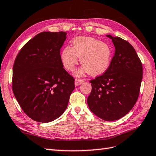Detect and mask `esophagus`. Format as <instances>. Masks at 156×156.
<instances>
[{"mask_svg": "<svg viewBox=\"0 0 156 156\" xmlns=\"http://www.w3.org/2000/svg\"><path fill=\"white\" fill-rule=\"evenodd\" d=\"M83 81H84V80H83V79H78V78L75 79V85H76V86H78V85H81Z\"/></svg>", "mask_w": 156, "mask_h": 156, "instance_id": "34e87169", "label": "esophagus"}]
</instances>
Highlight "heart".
<instances>
[{"mask_svg":"<svg viewBox=\"0 0 156 156\" xmlns=\"http://www.w3.org/2000/svg\"><path fill=\"white\" fill-rule=\"evenodd\" d=\"M79 57L83 67L81 72L87 71L91 75L102 73L108 68L112 50L106 43L91 37H77L73 46H67L61 52V61L68 71H73L78 64Z\"/></svg>","mask_w":156,"mask_h":156,"instance_id":"heart-1","label":"heart"}]
</instances>
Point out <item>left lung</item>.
I'll list each match as a JSON object with an SVG mask.
<instances>
[{
	"label": "left lung",
	"mask_w": 156,
	"mask_h": 156,
	"mask_svg": "<svg viewBox=\"0 0 156 156\" xmlns=\"http://www.w3.org/2000/svg\"><path fill=\"white\" fill-rule=\"evenodd\" d=\"M114 55L102 75L90 80L91 91L87 98L90 110L107 121L121 119L138 100L143 66L134 48L119 37H112Z\"/></svg>",
	"instance_id": "left-lung-1"
}]
</instances>
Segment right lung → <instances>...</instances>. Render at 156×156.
Returning a JSON list of instances; mask_svg holds the SVG:
<instances>
[{
  "label": "right lung",
  "instance_id": "obj_1",
  "mask_svg": "<svg viewBox=\"0 0 156 156\" xmlns=\"http://www.w3.org/2000/svg\"><path fill=\"white\" fill-rule=\"evenodd\" d=\"M64 31H44L22 47L12 68V89L21 109L35 121L48 122L65 112L75 79L60 55Z\"/></svg>",
  "mask_w": 156,
  "mask_h": 156
}]
</instances>
